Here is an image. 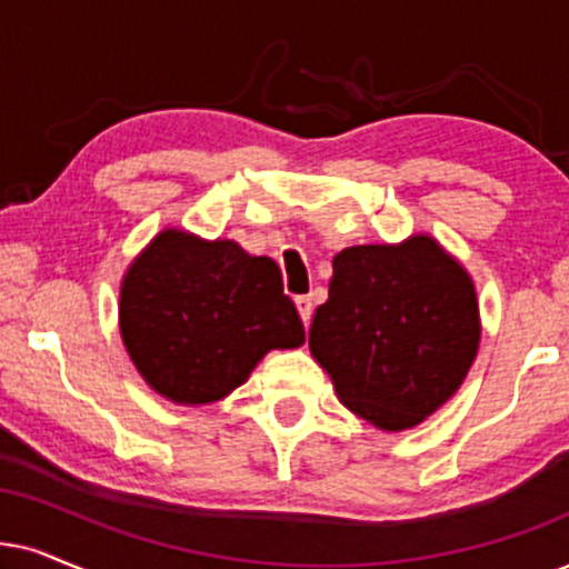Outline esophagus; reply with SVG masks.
I'll return each instance as SVG.
<instances>
[{"mask_svg": "<svg viewBox=\"0 0 569 569\" xmlns=\"http://www.w3.org/2000/svg\"><path fill=\"white\" fill-rule=\"evenodd\" d=\"M297 309H299V318L305 326H309V320H312V299L309 297H297Z\"/></svg>", "mask_w": 569, "mask_h": 569, "instance_id": "esophagus-1", "label": "esophagus"}]
</instances>
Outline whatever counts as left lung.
I'll use <instances>...</instances> for the list:
<instances>
[{
	"instance_id": "8db88e82",
	"label": "left lung",
	"mask_w": 569,
	"mask_h": 569,
	"mask_svg": "<svg viewBox=\"0 0 569 569\" xmlns=\"http://www.w3.org/2000/svg\"><path fill=\"white\" fill-rule=\"evenodd\" d=\"M478 343L472 278L422 233L338 251L309 328V351L341 405L380 430L415 428L443 407Z\"/></svg>"
}]
</instances>
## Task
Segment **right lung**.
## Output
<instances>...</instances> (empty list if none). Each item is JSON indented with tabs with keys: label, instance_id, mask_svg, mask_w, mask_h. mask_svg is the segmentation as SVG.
<instances>
[{
	"label": "right lung",
	"instance_id": "1",
	"mask_svg": "<svg viewBox=\"0 0 569 569\" xmlns=\"http://www.w3.org/2000/svg\"><path fill=\"white\" fill-rule=\"evenodd\" d=\"M120 336L136 370L176 405H210L247 383L270 349L305 343L270 257L168 228L128 268Z\"/></svg>",
	"mask_w": 569,
	"mask_h": 569
}]
</instances>
